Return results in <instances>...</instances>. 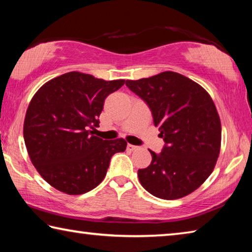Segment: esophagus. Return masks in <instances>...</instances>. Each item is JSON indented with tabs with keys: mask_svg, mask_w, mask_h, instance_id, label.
<instances>
[{
	"mask_svg": "<svg viewBox=\"0 0 252 252\" xmlns=\"http://www.w3.org/2000/svg\"><path fill=\"white\" fill-rule=\"evenodd\" d=\"M126 148H127V150H130V151H135L136 149H138L139 147H136V146H133V144H127L126 146Z\"/></svg>",
	"mask_w": 252,
	"mask_h": 252,
	"instance_id": "esophagus-1",
	"label": "esophagus"
}]
</instances>
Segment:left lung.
<instances>
[{
  "mask_svg": "<svg viewBox=\"0 0 252 252\" xmlns=\"http://www.w3.org/2000/svg\"><path fill=\"white\" fill-rule=\"evenodd\" d=\"M126 84L150 108L165 142L159 155L149 150L152 161L138 170L140 183L165 200L193 192L210 176L220 153L221 123L211 96L201 85L172 71Z\"/></svg>",
  "mask_w": 252,
  "mask_h": 252,
  "instance_id": "8db88e82",
  "label": "left lung"
}]
</instances>
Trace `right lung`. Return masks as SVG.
I'll use <instances>...</instances> for the list:
<instances>
[{
	"mask_svg": "<svg viewBox=\"0 0 252 252\" xmlns=\"http://www.w3.org/2000/svg\"><path fill=\"white\" fill-rule=\"evenodd\" d=\"M125 80L104 81L81 72L57 76L32 97L23 126L30 159L55 189L75 195L99 186L111 157L126 148L125 139L93 135L105 97Z\"/></svg>",
	"mask_w": 252,
	"mask_h": 252,
	"instance_id": "obj_1",
	"label": "right lung"
}]
</instances>
